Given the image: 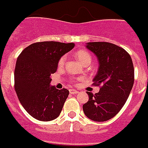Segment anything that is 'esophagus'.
Wrapping results in <instances>:
<instances>
[{"label":"esophagus","mask_w":148,"mask_h":148,"mask_svg":"<svg viewBox=\"0 0 148 148\" xmlns=\"http://www.w3.org/2000/svg\"><path fill=\"white\" fill-rule=\"evenodd\" d=\"M69 92H70L71 94H77V93H79V92L77 90H76V89H70Z\"/></svg>","instance_id":"esophagus-1"}]
</instances>
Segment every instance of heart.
I'll list each match as a JSON object with an SVG mask.
<instances>
[{
  "mask_svg": "<svg viewBox=\"0 0 148 148\" xmlns=\"http://www.w3.org/2000/svg\"><path fill=\"white\" fill-rule=\"evenodd\" d=\"M75 56L76 57V59L79 60V62L83 64H89L92 62V55L91 53L87 51L85 49H80V50H78L77 52H75ZM66 61V56H63L60 58L59 61H58V66L60 68H61L64 65Z\"/></svg>",
  "mask_w": 148,
  "mask_h": 148,
  "instance_id": "1",
  "label": "heart"
}]
</instances>
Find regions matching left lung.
I'll list each match as a JSON object with an SVG mask.
<instances>
[{
	"mask_svg": "<svg viewBox=\"0 0 148 148\" xmlns=\"http://www.w3.org/2000/svg\"><path fill=\"white\" fill-rule=\"evenodd\" d=\"M87 48L98 58V72L93 79L99 92H87L88 102L83 105L85 116L103 122L117 115L125 104L134 84L132 60L126 50L108 42H89Z\"/></svg>",
	"mask_w": 148,
	"mask_h": 148,
	"instance_id": "1",
	"label": "left lung"
}]
</instances>
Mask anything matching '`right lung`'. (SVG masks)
Segmentation results:
<instances>
[{
	"label": "right lung",
	"mask_w": 148,
	"mask_h": 148,
	"mask_svg": "<svg viewBox=\"0 0 148 148\" xmlns=\"http://www.w3.org/2000/svg\"><path fill=\"white\" fill-rule=\"evenodd\" d=\"M74 46L73 43L36 42L18 56L14 88L23 108L33 118L51 121L60 116L69 92L50 86V76L56 72L60 58Z\"/></svg>",
	"instance_id": "1"
}]
</instances>
